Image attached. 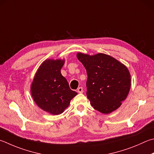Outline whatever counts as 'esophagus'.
Masks as SVG:
<instances>
[{
  "label": "esophagus",
  "instance_id": "obj_1",
  "mask_svg": "<svg viewBox=\"0 0 154 154\" xmlns=\"http://www.w3.org/2000/svg\"><path fill=\"white\" fill-rule=\"evenodd\" d=\"M77 92H78V93H79V94H82L83 92V88H82V87H79V88L77 89Z\"/></svg>",
  "mask_w": 154,
  "mask_h": 154
}]
</instances>
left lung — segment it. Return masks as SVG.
Here are the masks:
<instances>
[{"instance_id": "obj_1", "label": "left lung", "mask_w": 154, "mask_h": 154, "mask_svg": "<svg viewBox=\"0 0 154 154\" xmlns=\"http://www.w3.org/2000/svg\"><path fill=\"white\" fill-rule=\"evenodd\" d=\"M77 57L86 69L87 97L94 109L103 114L116 110L127 98L131 74L124 64L110 55L78 52Z\"/></svg>"}]
</instances>
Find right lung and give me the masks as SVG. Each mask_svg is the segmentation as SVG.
I'll use <instances>...</instances> for the list:
<instances>
[{"mask_svg": "<svg viewBox=\"0 0 154 154\" xmlns=\"http://www.w3.org/2000/svg\"><path fill=\"white\" fill-rule=\"evenodd\" d=\"M64 59H46L36 71L31 85L33 100L42 110L54 115L63 113L77 94L61 74Z\"/></svg>", "mask_w": 154, "mask_h": 154, "instance_id": "1", "label": "right lung"}]
</instances>
